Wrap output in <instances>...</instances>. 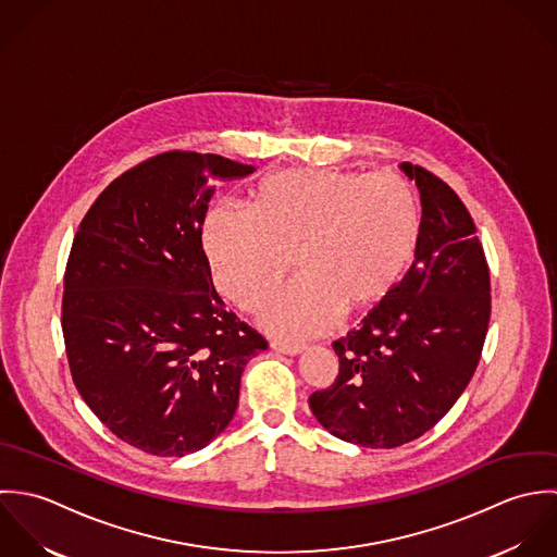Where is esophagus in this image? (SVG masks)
<instances>
[{
	"label": "esophagus",
	"mask_w": 557,
	"mask_h": 557,
	"mask_svg": "<svg viewBox=\"0 0 557 557\" xmlns=\"http://www.w3.org/2000/svg\"><path fill=\"white\" fill-rule=\"evenodd\" d=\"M271 348H273L275 352L290 355V357H295V355H299V352L306 350V346H301V344H286V342H271Z\"/></svg>",
	"instance_id": "34e87169"
}]
</instances>
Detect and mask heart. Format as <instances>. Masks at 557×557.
<instances>
[{
    "label": "heart",
    "instance_id": "obj_1",
    "mask_svg": "<svg viewBox=\"0 0 557 557\" xmlns=\"http://www.w3.org/2000/svg\"><path fill=\"white\" fill-rule=\"evenodd\" d=\"M420 238V209L396 174L295 168L267 176L251 213L218 205L202 225L213 280L253 310L293 267L260 323L275 335L312 337L376 308L398 284Z\"/></svg>",
    "mask_w": 557,
    "mask_h": 557
}]
</instances>
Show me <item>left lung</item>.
Returning a JSON list of instances; mask_svg holds the SVG:
<instances>
[{
    "label": "left lung",
    "instance_id": "left-lung-1",
    "mask_svg": "<svg viewBox=\"0 0 557 557\" xmlns=\"http://www.w3.org/2000/svg\"><path fill=\"white\" fill-rule=\"evenodd\" d=\"M400 170L420 189L416 260L361 330L335 339L334 385L310 396L321 426L366 447L409 444L444 418L475 372L491 317L488 267L465 205L424 168Z\"/></svg>",
    "mask_w": 557,
    "mask_h": 557
}]
</instances>
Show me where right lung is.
<instances>
[{"instance_id": "right-lung-1", "label": "right lung", "mask_w": 557, "mask_h": 557, "mask_svg": "<svg viewBox=\"0 0 557 557\" xmlns=\"http://www.w3.org/2000/svg\"><path fill=\"white\" fill-rule=\"evenodd\" d=\"M253 172L220 154L165 152L124 172L79 225L64 275L73 381L113 435L185 456L222 435L240 374L267 339L225 310L202 247L211 181Z\"/></svg>"}]
</instances>
